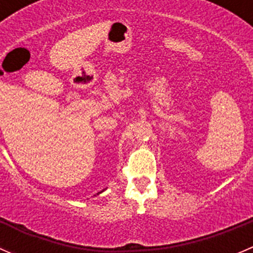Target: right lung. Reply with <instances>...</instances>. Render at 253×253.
<instances>
[{"mask_svg":"<svg viewBox=\"0 0 253 253\" xmlns=\"http://www.w3.org/2000/svg\"><path fill=\"white\" fill-rule=\"evenodd\" d=\"M101 192H103V191H100V192H99V193H101ZM99 193H98V195H99Z\"/></svg>","mask_w":253,"mask_h":253,"instance_id":"obj_1","label":"right lung"}]
</instances>
